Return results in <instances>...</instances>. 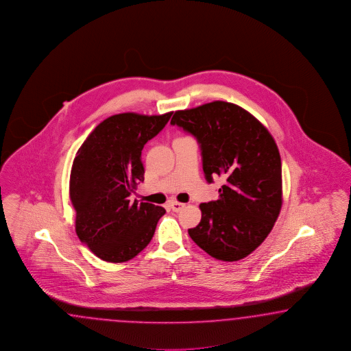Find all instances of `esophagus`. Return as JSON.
I'll return each mask as SVG.
<instances>
[{
  "label": "esophagus",
  "mask_w": 351,
  "mask_h": 351,
  "mask_svg": "<svg viewBox=\"0 0 351 351\" xmlns=\"http://www.w3.org/2000/svg\"><path fill=\"white\" fill-rule=\"evenodd\" d=\"M171 208L173 211H176V213H178L180 211L183 207L186 206L184 204H182V202H178V201H171Z\"/></svg>",
  "instance_id": "obj_1"
}]
</instances>
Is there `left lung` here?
I'll return each mask as SVG.
<instances>
[{
  "instance_id": "obj_1",
  "label": "left lung",
  "mask_w": 351,
  "mask_h": 351,
  "mask_svg": "<svg viewBox=\"0 0 351 351\" xmlns=\"http://www.w3.org/2000/svg\"><path fill=\"white\" fill-rule=\"evenodd\" d=\"M171 125L196 137L207 182L224 180L219 198L199 205L202 217L189 237L216 260H242L266 239L281 210L278 145L250 112L221 100L177 110Z\"/></svg>"
}]
</instances>
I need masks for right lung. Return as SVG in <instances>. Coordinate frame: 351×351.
I'll list each match as a JSON object with an SVG mask.
<instances>
[{"label":"right lung","mask_w":351,"mask_h":351,"mask_svg":"<svg viewBox=\"0 0 351 351\" xmlns=\"http://www.w3.org/2000/svg\"><path fill=\"white\" fill-rule=\"evenodd\" d=\"M121 113L104 119L81 145L72 164L70 198L81 242L103 261L134 258L153 238L165 208L131 202L144 182L141 152L171 118Z\"/></svg>","instance_id":"right-lung-1"}]
</instances>
